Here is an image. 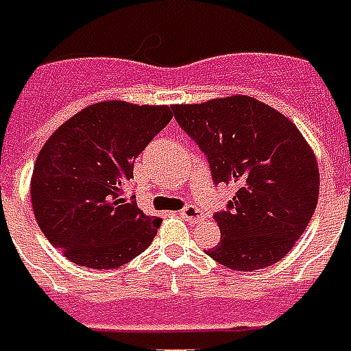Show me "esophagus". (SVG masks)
I'll return each mask as SVG.
<instances>
[{"label":"esophagus","instance_id":"1","mask_svg":"<svg viewBox=\"0 0 351 351\" xmlns=\"http://www.w3.org/2000/svg\"><path fill=\"white\" fill-rule=\"evenodd\" d=\"M180 217L189 221V223H199V221H202V213L195 206H186L184 210H180Z\"/></svg>","mask_w":351,"mask_h":351}]
</instances>
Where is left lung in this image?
I'll return each mask as SVG.
<instances>
[{"label":"left lung","mask_w":351,"mask_h":351,"mask_svg":"<svg viewBox=\"0 0 351 351\" xmlns=\"http://www.w3.org/2000/svg\"><path fill=\"white\" fill-rule=\"evenodd\" d=\"M210 162L215 184H234L213 219L221 243L208 256L234 271L271 267L294 247L318 202L315 152L289 117L248 95L173 106Z\"/></svg>","instance_id":"obj_1"}]
</instances>
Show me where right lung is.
I'll return each instance as SVG.
<instances>
[{
    "instance_id": "obj_1",
    "label": "right lung",
    "mask_w": 351,
    "mask_h": 351,
    "mask_svg": "<svg viewBox=\"0 0 351 351\" xmlns=\"http://www.w3.org/2000/svg\"><path fill=\"white\" fill-rule=\"evenodd\" d=\"M173 106L103 101L51 134L31 176V202L51 245L88 269H117L154 239L160 219L125 199L134 160L171 121Z\"/></svg>"
}]
</instances>
